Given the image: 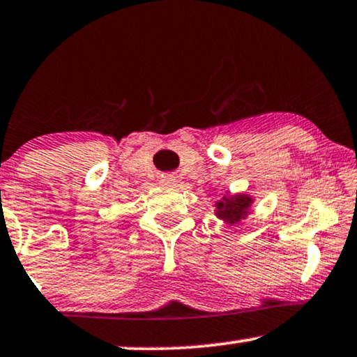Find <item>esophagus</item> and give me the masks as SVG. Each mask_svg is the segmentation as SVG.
<instances>
[{"mask_svg": "<svg viewBox=\"0 0 357 357\" xmlns=\"http://www.w3.org/2000/svg\"><path fill=\"white\" fill-rule=\"evenodd\" d=\"M174 183H176L174 176H171V174L161 176V184H165V186H174Z\"/></svg>", "mask_w": 357, "mask_h": 357, "instance_id": "obj_1", "label": "esophagus"}]
</instances>
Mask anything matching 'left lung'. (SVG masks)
<instances>
[{"label":"left lung","instance_id":"left-lung-1","mask_svg":"<svg viewBox=\"0 0 357 357\" xmlns=\"http://www.w3.org/2000/svg\"><path fill=\"white\" fill-rule=\"evenodd\" d=\"M252 204V199L245 194H237L232 197H224V201L218 202V218L224 219L225 222L236 224L247 215V209Z\"/></svg>","mask_w":357,"mask_h":357}]
</instances>
